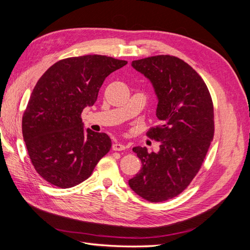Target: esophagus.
I'll use <instances>...</instances> for the list:
<instances>
[{
  "label": "esophagus",
  "instance_id": "1",
  "mask_svg": "<svg viewBox=\"0 0 250 250\" xmlns=\"http://www.w3.org/2000/svg\"><path fill=\"white\" fill-rule=\"evenodd\" d=\"M126 148H127V146L123 145V144H121V143H115L112 145V150H115V151H123Z\"/></svg>",
  "mask_w": 250,
  "mask_h": 250
}]
</instances>
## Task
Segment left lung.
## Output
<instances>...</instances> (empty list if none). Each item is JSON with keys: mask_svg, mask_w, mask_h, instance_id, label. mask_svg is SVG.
<instances>
[{"mask_svg": "<svg viewBox=\"0 0 250 250\" xmlns=\"http://www.w3.org/2000/svg\"><path fill=\"white\" fill-rule=\"evenodd\" d=\"M131 65L152 84L161 125L148 137L160 150L133 147L142 169L128 184L150 202L175 197L190 185L214 138V107L208 86L193 67L175 56L158 55L133 60Z\"/></svg>", "mask_w": 250, "mask_h": 250, "instance_id": "1", "label": "left lung"}]
</instances>
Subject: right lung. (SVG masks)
<instances>
[{"label":"right lung","instance_id":"1","mask_svg":"<svg viewBox=\"0 0 250 250\" xmlns=\"http://www.w3.org/2000/svg\"><path fill=\"white\" fill-rule=\"evenodd\" d=\"M126 63L103 55L65 58L37 81L22 116V137L36 172L51 185L81 184L110 150V138L85 130L81 113L95 104L105 78Z\"/></svg>","mask_w":250,"mask_h":250}]
</instances>
